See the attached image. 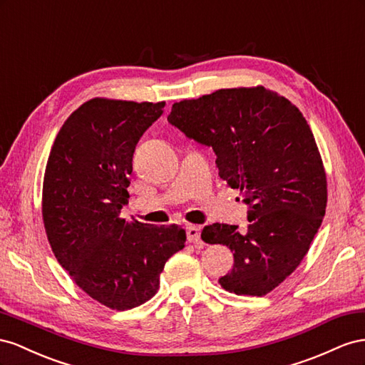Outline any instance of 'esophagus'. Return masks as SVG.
I'll return each instance as SVG.
<instances>
[{
  "instance_id": "1",
  "label": "esophagus",
  "mask_w": 365,
  "mask_h": 365,
  "mask_svg": "<svg viewBox=\"0 0 365 365\" xmlns=\"http://www.w3.org/2000/svg\"><path fill=\"white\" fill-rule=\"evenodd\" d=\"M186 237H188V242L191 243H199L200 242V227L199 226H186Z\"/></svg>"
}]
</instances>
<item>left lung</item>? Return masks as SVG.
<instances>
[{"label":"left lung","instance_id":"obj_1","mask_svg":"<svg viewBox=\"0 0 365 365\" xmlns=\"http://www.w3.org/2000/svg\"><path fill=\"white\" fill-rule=\"evenodd\" d=\"M168 122L217 155L218 175L249 205L247 231L205 226L202 240L234 252L218 279L235 295L263 297L303 262L327 205L324 165L307 120L262 86L222 88L175 102Z\"/></svg>","mask_w":365,"mask_h":365}]
</instances>
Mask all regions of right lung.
<instances>
[{
    "label": "right lung",
    "mask_w": 365,
    "mask_h": 365,
    "mask_svg": "<svg viewBox=\"0 0 365 365\" xmlns=\"http://www.w3.org/2000/svg\"><path fill=\"white\" fill-rule=\"evenodd\" d=\"M163 107L90 99L62 125L47 160L43 220L51 251L87 295L110 309L151 299L165 263L185 247L180 226L120 217L130 199L133 153Z\"/></svg>",
    "instance_id": "obj_1"
}]
</instances>
